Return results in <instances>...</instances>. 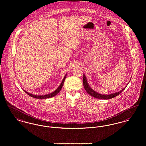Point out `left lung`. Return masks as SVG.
Returning a JSON list of instances; mask_svg holds the SVG:
<instances>
[{"label": "left lung", "instance_id": "1", "mask_svg": "<svg viewBox=\"0 0 146 146\" xmlns=\"http://www.w3.org/2000/svg\"><path fill=\"white\" fill-rule=\"evenodd\" d=\"M130 80L129 81L128 84H126V86L123 88L121 90L119 91V92H115L114 93L109 94H100V93H98V92L95 91L94 90H93L92 88L91 87V86H90L89 84L88 83L87 78H86V77L84 74V77H83V84H84V89L86 91V92H87L90 95H91L92 97H93L94 98H98L100 100H109V99L113 98L116 96H118L119 94H120L121 92H123V91L125 90V88L126 87V86H127V84H129V83L130 82Z\"/></svg>", "mask_w": 146, "mask_h": 146}]
</instances>
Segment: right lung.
Instances as JSON below:
<instances>
[{"mask_svg":"<svg viewBox=\"0 0 146 146\" xmlns=\"http://www.w3.org/2000/svg\"><path fill=\"white\" fill-rule=\"evenodd\" d=\"M67 74H66L65 75V76L64 77L63 80H62V82L59 85V86L56 88V90H55L54 91V92H52V93H50L49 94H45V95H40V96H37V95H35L34 94H32L30 93L29 92H27L25 90H23L25 92H26L27 94H29L30 96H31L33 98H37V99H46V98H51V97H53L54 96H55L56 95L58 94V93L60 91V90H62V87L64 85V81L65 80V78L66 77Z\"/></svg>","mask_w":146,"mask_h":146,"instance_id":"1","label":"right lung"}]
</instances>
